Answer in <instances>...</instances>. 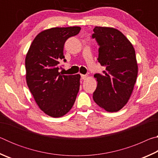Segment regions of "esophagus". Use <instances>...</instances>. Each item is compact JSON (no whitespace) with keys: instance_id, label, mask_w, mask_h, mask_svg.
I'll return each instance as SVG.
<instances>
[{"instance_id":"34e87169","label":"esophagus","mask_w":158,"mask_h":158,"mask_svg":"<svg viewBox=\"0 0 158 158\" xmlns=\"http://www.w3.org/2000/svg\"><path fill=\"white\" fill-rule=\"evenodd\" d=\"M81 79L83 80H85V79H86L89 77H88V75H86V74H85V75H84V74H81Z\"/></svg>"}]
</instances>
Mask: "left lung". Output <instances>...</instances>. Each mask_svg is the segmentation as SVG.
Returning a JSON list of instances; mask_svg holds the SVG:
<instances>
[{"mask_svg":"<svg viewBox=\"0 0 158 158\" xmlns=\"http://www.w3.org/2000/svg\"><path fill=\"white\" fill-rule=\"evenodd\" d=\"M92 35L98 43V62L105 68L95 74L97 88L93 100L109 112L121 109L129 100L137 81L138 65L132 44L121 31L95 26Z\"/></svg>","mask_w":158,"mask_h":158,"instance_id":"8db88e82","label":"left lung"}]
</instances>
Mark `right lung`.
<instances>
[{"label": "right lung", "mask_w": 158, "mask_h": 158, "mask_svg": "<svg viewBox=\"0 0 158 158\" xmlns=\"http://www.w3.org/2000/svg\"><path fill=\"white\" fill-rule=\"evenodd\" d=\"M81 28L56 27L35 37L25 59L26 83L41 110L53 118L63 116L73 107L80 86V74L65 75L58 72L64 44Z\"/></svg>", "instance_id": "right-lung-1"}]
</instances>
